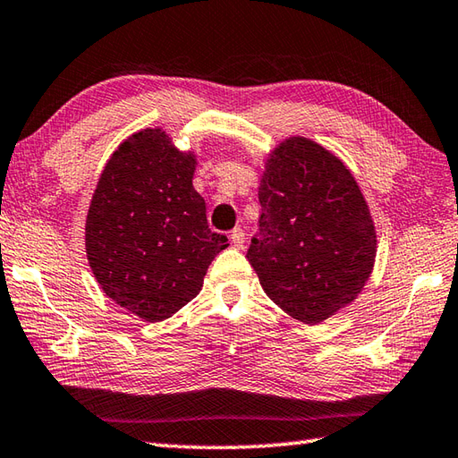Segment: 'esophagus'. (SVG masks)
I'll return each mask as SVG.
<instances>
[{
	"instance_id": "esophagus-1",
	"label": "esophagus",
	"mask_w": 458,
	"mask_h": 458,
	"mask_svg": "<svg viewBox=\"0 0 458 458\" xmlns=\"http://www.w3.org/2000/svg\"><path fill=\"white\" fill-rule=\"evenodd\" d=\"M230 240H232V244H234V248H244V242H246L244 230H242V228H234V230H232Z\"/></svg>"
}]
</instances>
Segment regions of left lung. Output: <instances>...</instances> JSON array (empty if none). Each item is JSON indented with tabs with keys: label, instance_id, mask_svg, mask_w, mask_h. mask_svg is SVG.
Here are the masks:
<instances>
[{
	"label": "left lung",
	"instance_id": "1",
	"mask_svg": "<svg viewBox=\"0 0 458 458\" xmlns=\"http://www.w3.org/2000/svg\"><path fill=\"white\" fill-rule=\"evenodd\" d=\"M258 199L259 236L246 258L267 298L308 326L355 301L373 272L377 234L344 160L293 134L267 152Z\"/></svg>",
	"mask_w": 458,
	"mask_h": 458
}]
</instances>
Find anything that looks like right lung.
Wrapping results in <instances>:
<instances>
[{
    "instance_id": "add662e5",
    "label": "right lung",
    "mask_w": 458,
    "mask_h": 458,
    "mask_svg": "<svg viewBox=\"0 0 458 458\" xmlns=\"http://www.w3.org/2000/svg\"><path fill=\"white\" fill-rule=\"evenodd\" d=\"M199 158L160 127L124 139L89 204L85 252L101 290L142 321H163L194 300L228 238L210 232L194 191Z\"/></svg>"
}]
</instances>
